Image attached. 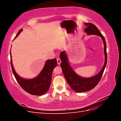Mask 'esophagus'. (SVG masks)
<instances>
[{
	"label": "esophagus",
	"instance_id": "1",
	"mask_svg": "<svg viewBox=\"0 0 121 121\" xmlns=\"http://www.w3.org/2000/svg\"><path fill=\"white\" fill-rule=\"evenodd\" d=\"M57 60V63L58 65H60L61 63V60L60 59V58H57L56 59Z\"/></svg>",
	"mask_w": 121,
	"mask_h": 121
}]
</instances>
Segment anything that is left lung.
Here are the masks:
<instances>
[{
    "instance_id": "1",
    "label": "left lung",
    "mask_w": 121,
    "mask_h": 121,
    "mask_svg": "<svg viewBox=\"0 0 121 121\" xmlns=\"http://www.w3.org/2000/svg\"><path fill=\"white\" fill-rule=\"evenodd\" d=\"M86 28L84 32L88 35H96L99 36L103 40L104 44V52L105 54V62L100 72L96 75L89 78H82L78 76L73 71L68 63V57L65 52L60 53V58L62 61L60 63L61 68L65 78L71 88L77 92H83L93 89L95 87L102 77L107 63V44L104 36L101 34L96 26L90 23H85Z\"/></svg>"
}]
</instances>
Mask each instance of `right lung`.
I'll return each mask as SVG.
<instances>
[{
  "label": "right lung",
  "instance_id": "add662e5",
  "mask_svg": "<svg viewBox=\"0 0 121 121\" xmlns=\"http://www.w3.org/2000/svg\"><path fill=\"white\" fill-rule=\"evenodd\" d=\"M22 31V29H21L16 37L19 35ZM10 56H11L10 52ZM10 63L14 77L21 87L25 91L34 95H42L48 90L52 82V71L57 65L56 58L47 60L42 71L38 76L34 79L29 80L21 78L17 74L12 64V57H10Z\"/></svg>",
  "mask_w": 121,
  "mask_h": 121
}]
</instances>
